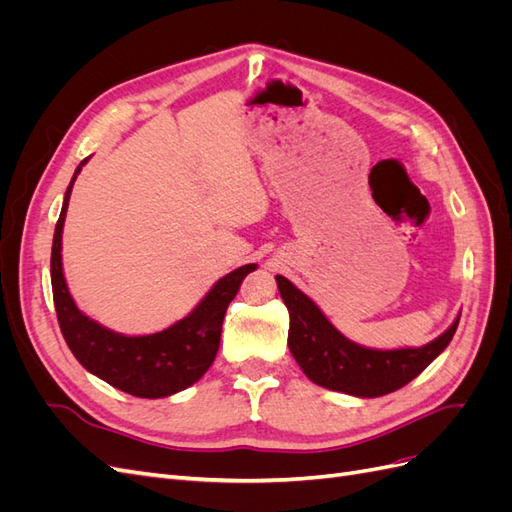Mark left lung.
I'll use <instances>...</instances> for the list:
<instances>
[{
	"instance_id": "1",
	"label": "left lung",
	"mask_w": 512,
	"mask_h": 512,
	"mask_svg": "<svg viewBox=\"0 0 512 512\" xmlns=\"http://www.w3.org/2000/svg\"><path fill=\"white\" fill-rule=\"evenodd\" d=\"M290 314L288 348L303 374L324 386L354 397H380L414 380L451 344L457 320L423 348L371 350L350 342L324 318L320 307L286 277L275 275Z\"/></svg>"
}]
</instances>
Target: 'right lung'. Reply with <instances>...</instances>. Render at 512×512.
Instances as JSON below:
<instances>
[{
  "instance_id": "obj_1",
  "label": "right lung",
  "mask_w": 512,
  "mask_h": 512,
  "mask_svg": "<svg viewBox=\"0 0 512 512\" xmlns=\"http://www.w3.org/2000/svg\"><path fill=\"white\" fill-rule=\"evenodd\" d=\"M85 164L87 160L74 170L53 235L51 284L61 335L76 361L123 393L145 399L179 393L203 378L211 367L220 348L228 303L235 299L243 277L252 273L256 265H245L224 275L188 316L160 333L128 337L104 329L74 305L61 269V232H64L68 200L74 179Z\"/></svg>"
}]
</instances>
